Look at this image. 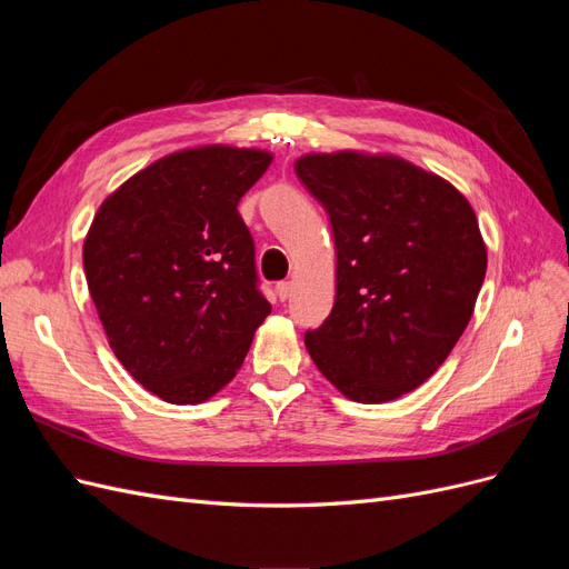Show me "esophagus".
Instances as JSON below:
<instances>
[{"label":"esophagus","mask_w":569,"mask_h":569,"mask_svg":"<svg viewBox=\"0 0 569 569\" xmlns=\"http://www.w3.org/2000/svg\"><path fill=\"white\" fill-rule=\"evenodd\" d=\"M274 291H278V299L280 301H287L291 297V282H278V287H274Z\"/></svg>","instance_id":"esophagus-1"}]
</instances>
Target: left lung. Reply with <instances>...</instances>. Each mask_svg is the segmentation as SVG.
<instances>
[{
    "instance_id": "obj_1",
    "label": "left lung",
    "mask_w": 569,
    "mask_h": 569,
    "mask_svg": "<svg viewBox=\"0 0 569 569\" xmlns=\"http://www.w3.org/2000/svg\"><path fill=\"white\" fill-rule=\"evenodd\" d=\"M295 168L337 249L332 313L306 332V349L349 399H399L435 375L472 318L487 272L472 206L391 157L311 153Z\"/></svg>"
}]
</instances>
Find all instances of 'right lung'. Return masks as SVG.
I'll use <instances>...</instances> for the list:
<instances>
[{"label": "right lung", "instance_id": "right-lung-1", "mask_svg": "<svg viewBox=\"0 0 569 569\" xmlns=\"http://www.w3.org/2000/svg\"><path fill=\"white\" fill-rule=\"evenodd\" d=\"M272 157L170 153L101 203L84 239L90 297L116 358L168 403H201L242 368L272 311L237 206Z\"/></svg>", "mask_w": 569, "mask_h": 569}]
</instances>
